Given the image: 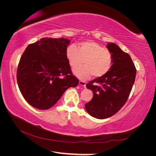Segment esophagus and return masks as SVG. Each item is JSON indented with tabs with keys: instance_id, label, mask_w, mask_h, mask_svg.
<instances>
[{
	"instance_id": "1",
	"label": "esophagus",
	"mask_w": 156,
	"mask_h": 156,
	"mask_svg": "<svg viewBox=\"0 0 156 156\" xmlns=\"http://www.w3.org/2000/svg\"><path fill=\"white\" fill-rule=\"evenodd\" d=\"M79 84L80 86H82L83 87H86V83L83 81H80L79 83Z\"/></svg>"
}]
</instances>
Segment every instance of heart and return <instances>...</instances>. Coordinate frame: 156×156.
I'll list each match as a JSON object with an SVG mask.
<instances>
[{"instance_id":"obj_1","label":"heart","mask_w":156,"mask_h":156,"mask_svg":"<svg viewBox=\"0 0 156 156\" xmlns=\"http://www.w3.org/2000/svg\"><path fill=\"white\" fill-rule=\"evenodd\" d=\"M66 57L73 69L79 67L83 62L85 64L73 71L81 80H87L92 75L95 77H101L108 72L112 65L111 52L94 41L83 42L79 48L70 45L66 50Z\"/></svg>"}]
</instances>
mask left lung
<instances>
[{"label": "left lung", "instance_id": "obj_1", "mask_svg": "<svg viewBox=\"0 0 156 156\" xmlns=\"http://www.w3.org/2000/svg\"><path fill=\"white\" fill-rule=\"evenodd\" d=\"M112 56V65L105 75L87 84L93 92L85 104L89 115L98 119L111 117L124 105L135 80L136 70L130 56L113 43L107 45Z\"/></svg>", "mask_w": 156, "mask_h": 156}]
</instances>
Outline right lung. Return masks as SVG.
<instances>
[{"label": "right lung", "mask_w": 156, "mask_h": 156, "mask_svg": "<svg viewBox=\"0 0 156 156\" xmlns=\"http://www.w3.org/2000/svg\"><path fill=\"white\" fill-rule=\"evenodd\" d=\"M70 41L43 37L27 46L18 64L19 88L30 105L47 110L57 102L79 79L73 75L66 57Z\"/></svg>", "instance_id": "obj_1"}]
</instances>
